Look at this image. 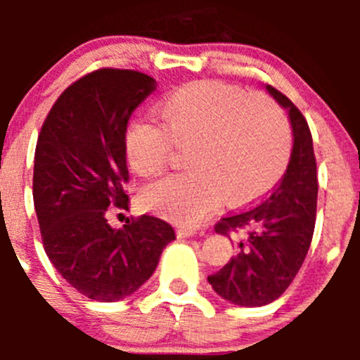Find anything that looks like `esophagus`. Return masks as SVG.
Instances as JSON below:
<instances>
[{
  "label": "esophagus",
  "instance_id": "34e87169",
  "mask_svg": "<svg viewBox=\"0 0 360 360\" xmlns=\"http://www.w3.org/2000/svg\"><path fill=\"white\" fill-rule=\"evenodd\" d=\"M177 233H179V237H183V238H186V237H193V235H197V230H195V228H188V226H183V228H179V230H177Z\"/></svg>",
  "mask_w": 360,
  "mask_h": 360
}]
</instances>
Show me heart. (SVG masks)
Here are the masks:
<instances>
[{
  "instance_id": "1",
  "label": "heart",
  "mask_w": 360,
  "mask_h": 360,
  "mask_svg": "<svg viewBox=\"0 0 360 360\" xmlns=\"http://www.w3.org/2000/svg\"><path fill=\"white\" fill-rule=\"evenodd\" d=\"M157 123L134 120L125 132L129 165L157 177L174 146L186 172L143 191L144 205L179 223H198L221 200L242 205L266 193L288 169L292 132L282 108L263 94L217 82H193L157 104Z\"/></svg>"
}]
</instances>
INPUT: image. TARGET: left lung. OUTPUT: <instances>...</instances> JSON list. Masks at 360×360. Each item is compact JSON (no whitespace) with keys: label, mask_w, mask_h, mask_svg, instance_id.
<instances>
[{"label":"left lung","mask_w":360,"mask_h":360,"mask_svg":"<svg viewBox=\"0 0 360 360\" xmlns=\"http://www.w3.org/2000/svg\"><path fill=\"white\" fill-rule=\"evenodd\" d=\"M266 90L289 111L291 160L270 195L214 226L221 235L244 237L235 257L207 277L221 297L240 307H263L284 294L307 257L317 216V163L307 120L284 94L270 85Z\"/></svg>","instance_id":"obj_1"}]
</instances>
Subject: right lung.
I'll list each match as a JSON object with an SVG mask.
<instances>
[{
	"mask_svg": "<svg viewBox=\"0 0 360 360\" xmlns=\"http://www.w3.org/2000/svg\"><path fill=\"white\" fill-rule=\"evenodd\" d=\"M155 89L144 72L96 69L60 94L39 130L32 198L43 248L69 284L94 301L137 291L176 238L167 221L148 214L120 230L108 223L111 210L129 209L127 123Z\"/></svg>",
	"mask_w": 360,
	"mask_h": 360,
	"instance_id": "right-lung-1",
	"label": "right lung"
}]
</instances>
